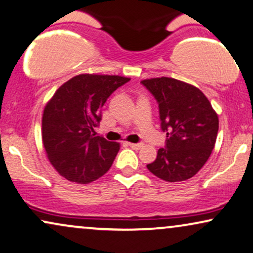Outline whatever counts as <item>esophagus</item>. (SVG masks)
<instances>
[{"mask_svg":"<svg viewBox=\"0 0 253 253\" xmlns=\"http://www.w3.org/2000/svg\"><path fill=\"white\" fill-rule=\"evenodd\" d=\"M127 145H129L131 149H133V150H139V149H142V147H143V144L142 143H138V144L127 143Z\"/></svg>","mask_w":253,"mask_h":253,"instance_id":"1","label":"esophagus"}]
</instances>
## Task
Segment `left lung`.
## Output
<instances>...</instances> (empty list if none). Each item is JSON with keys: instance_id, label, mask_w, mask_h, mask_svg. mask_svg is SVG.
Masks as SVG:
<instances>
[{"instance_id": "left-lung-1", "label": "left lung", "mask_w": 253, "mask_h": 253, "mask_svg": "<svg viewBox=\"0 0 253 253\" xmlns=\"http://www.w3.org/2000/svg\"><path fill=\"white\" fill-rule=\"evenodd\" d=\"M142 84L159 103L166 147L159 149L147 169L169 182L194 176L214 149L218 132V116L198 87L173 78H151Z\"/></svg>"}]
</instances>
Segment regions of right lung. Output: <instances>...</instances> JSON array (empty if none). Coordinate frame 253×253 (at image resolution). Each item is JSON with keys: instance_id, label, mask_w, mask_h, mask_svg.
<instances>
[{"instance_id": "1", "label": "right lung", "mask_w": 253, "mask_h": 253, "mask_svg": "<svg viewBox=\"0 0 253 253\" xmlns=\"http://www.w3.org/2000/svg\"><path fill=\"white\" fill-rule=\"evenodd\" d=\"M130 78L79 74L55 90L42 111V139L54 169L71 182L87 185L106 174L120 143L96 136L101 108Z\"/></svg>"}]
</instances>
